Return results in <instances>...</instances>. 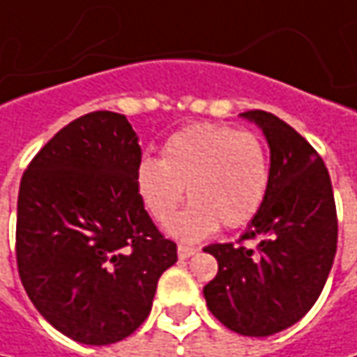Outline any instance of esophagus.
I'll return each instance as SVG.
<instances>
[{
	"instance_id": "34e87169",
	"label": "esophagus",
	"mask_w": 357,
	"mask_h": 357,
	"mask_svg": "<svg viewBox=\"0 0 357 357\" xmlns=\"http://www.w3.org/2000/svg\"><path fill=\"white\" fill-rule=\"evenodd\" d=\"M197 252H199V248H195V246H185V244L178 246V258H181V260H186V258L195 256Z\"/></svg>"
}]
</instances>
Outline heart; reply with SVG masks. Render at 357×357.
Listing matches in <instances>:
<instances>
[{"label": "heart", "instance_id": "heart-1", "mask_svg": "<svg viewBox=\"0 0 357 357\" xmlns=\"http://www.w3.org/2000/svg\"><path fill=\"white\" fill-rule=\"evenodd\" d=\"M135 183L144 211L157 225L171 222L183 240H202L216 228H242L262 211L270 188L266 144L252 130L213 123L186 125L165 141L160 157L143 158Z\"/></svg>", "mask_w": 357, "mask_h": 357}]
</instances>
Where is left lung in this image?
Returning a JSON list of instances; mask_svg holds the SVG:
<instances>
[{
	"instance_id": "obj_1",
	"label": "left lung",
	"mask_w": 357,
	"mask_h": 357,
	"mask_svg": "<svg viewBox=\"0 0 357 357\" xmlns=\"http://www.w3.org/2000/svg\"><path fill=\"white\" fill-rule=\"evenodd\" d=\"M266 135L270 188L238 242L211 244L218 274L204 286L206 306L228 330L272 336L302 320L334 264L337 214L332 181L316 149L266 111H246Z\"/></svg>"
}]
</instances>
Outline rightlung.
Returning <instances> with one entry per match:
<instances>
[{
  "mask_svg": "<svg viewBox=\"0 0 357 357\" xmlns=\"http://www.w3.org/2000/svg\"><path fill=\"white\" fill-rule=\"evenodd\" d=\"M141 146L125 115L63 127L21 176L15 256L25 292L55 330L87 346L130 336L176 262L139 199Z\"/></svg>",
  "mask_w": 357,
  "mask_h": 357,
  "instance_id": "add662e5",
  "label": "right lung"
}]
</instances>
